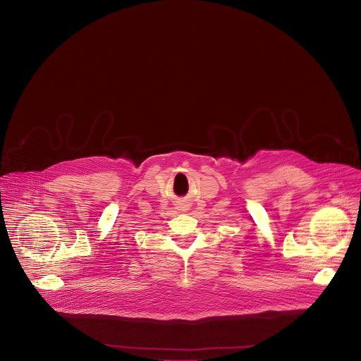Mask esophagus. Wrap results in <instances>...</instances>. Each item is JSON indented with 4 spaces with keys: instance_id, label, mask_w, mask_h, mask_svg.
I'll list each match as a JSON object with an SVG mask.
<instances>
[{
    "instance_id": "1",
    "label": "esophagus",
    "mask_w": 361,
    "mask_h": 361,
    "mask_svg": "<svg viewBox=\"0 0 361 361\" xmlns=\"http://www.w3.org/2000/svg\"><path fill=\"white\" fill-rule=\"evenodd\" d=\"M188 207H190V202H188L187 200H180L178 204H177V209H178V210H183V212L188 210Z\"/></svg>"
}]
</instances>
